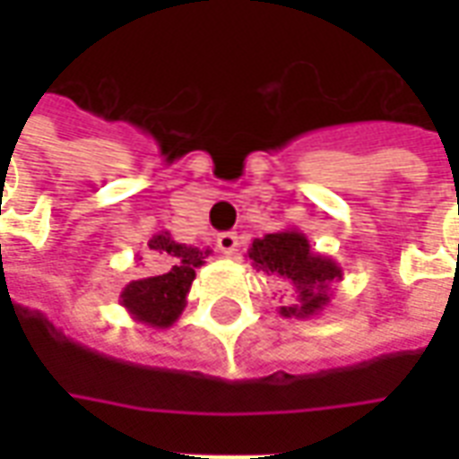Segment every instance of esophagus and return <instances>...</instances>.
<instances>
[{"instance_id":"34e87169","label":"esophagus","mask_w":459,"mask_h":459,"mask_svg":"<svg viewBox=\"0 0 459 459\" xmlns=\"http://www.w3.org/2000/svg\"><path fill=\"white\" fill-rule=\"evenodd\" d=\"M216 246H219L221 253H226V255H233V253H236V248H238V236H236L233 230L219 233V238H216Z\"/></svg>"}]
</instances>
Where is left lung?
I'll list each match as a JSON object with an SVG mask.
<instances>
[{
    "instance_id": "1",
    "label": "left lung",
    "mask_w": 459,
    "mask_h": 459,
    "mask_svg": "<svg viewBox=\"0 0 459 459\" xmlns=\"http://www.w3.org/2000/svg\"><path fill=\"white\" fill-rule=\"evenodd\" d=\"M246 258L255 270H263L265 275L292 288L298 302L280 307L282 317H317L332 302V285L344 278L337 260L315 253L307 236L298 229L253 238Z\"/></svg>"
}]
</instances>
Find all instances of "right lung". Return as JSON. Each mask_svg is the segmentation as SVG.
<instances>
[{"label":"right lung","mask_w":459,"mask_h":459,"mask_svg":"<svg viewBox=\"0 0 459 459\" xmlns=\"http://www.w3.org/2000/svg\"><path fill=\"white\" fill-rule=\"evenodd\" d=\"M152 258V273L147 278L132 280L122 290L120 305L134 322L147 327L167 329L171 327L186 307L191 282L196 278V268H201L209 258V248H196L171 238L169 230L154 233L147 240Z\"/></svg>","instance_id":"add662e5"}]
</instances>
